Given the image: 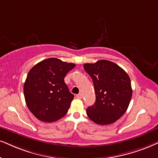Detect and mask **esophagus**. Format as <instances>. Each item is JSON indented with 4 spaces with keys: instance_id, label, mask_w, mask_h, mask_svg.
Segmentation results:
<instances>
[{
    "instance_id": "obj_1",
    "label": "esophagus",
    "mask_w": 158,
    "mask_h": 158,
    "mask_svg": "<svg viewBox=\"0 0 158 158\" xmlns=\"http://www.w3.org/2000/svg\"><path fill=\"white\" fill-rule=\"evenodd\" d=\"M82 97H83V95L81 93H79V94H78V95H77V98L79 99H81L82 98Z\"/></svg>"
}]
</instances>
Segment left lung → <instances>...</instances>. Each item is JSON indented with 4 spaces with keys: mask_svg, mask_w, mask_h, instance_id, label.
<instances>
[{
    "mask_svg": "<svg viewBox=\"0 0 158 158\" xmlns=\"http://www.w3.org/2000/svg\"><path fill=\"white\" fill-rule=\"evenodd\" d=\"M84 69L93 79L96 98L86 111L88 117L102 125L118 120L127 111L132 97L129 76L118 65L106 60L85 63Z\"/></svg>",
    "mask_w": 158,
    "mask_h": 158,
    "instance_id": "left-lung-1",
    "label": "left lung"
}]
</instances>
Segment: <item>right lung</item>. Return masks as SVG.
<instances>
[{
    "instance_id": "1",
    "label": "right lung",
    "mask_w": 158,
    "mask_h": 158,
    "mask_svg": "<svg viewBox=\"0 0 158 158\" xmlns=\"http://www.w3.org/2000/svg\"><path fill=\"white\" fill-rule=\"evenodd\" d=\"M76 66L57 58H48L35 65L24 84V95L29 110L39 120L52 123L66 114L73 95L64 78Z\"/></svg>"
}]
</instances>
